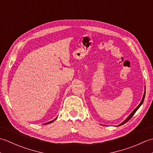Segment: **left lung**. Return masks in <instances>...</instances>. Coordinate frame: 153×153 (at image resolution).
Masks as SVG:
<instances>
[{"instance_id":"1","label":"left lung","mask_w":153,"mask_h":153,"mask_svg":"<svg viewBox=\"0 0 153 153\" xmlns=\"http://www.w3.org/2000/svg\"><path fill=\"white\" fill-rule=\"evenodd\" d=\"M145 92H144V94H143V98H142V100H141V102L139 103V105L136 107V108L133 110V112L130 114H129V116H128V118H127L124 121H123V122H122L121 123H120V124L118 125V126H122V125H123V124H124L125 123H126L128 121V120H129V119H131V117L134 115V114L136 112V111H137V110L139 109V107H140L141 105H142V104H143V101H144V99H145Z\"/></svg>"}]
</instances>
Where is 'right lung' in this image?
<instances>
[{
    "mask_svg": "<svg viewBox=\"0 0 153 153\" xmlns=\"http://www.w3.org/2000/svg\"><path fill=\"white\" fill-rule=\"evenodd\" d=\"M57 118H58V117H56V118H55L54 120H52V121H51V122H47V123H44V124H47V123H52V122H54V120H56Z\"/></svg>",
    "mask_w": 153,
    "mask_h": 153,
    "instance_id": "right-lung-1",
    "label": "right lung"
}]
</instances>
